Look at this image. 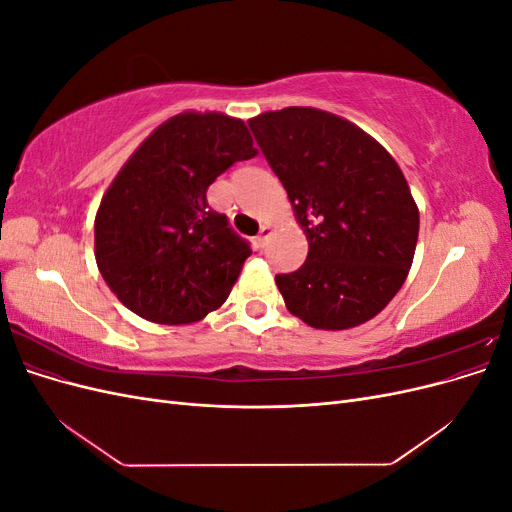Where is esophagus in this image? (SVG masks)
I'll use <instances>...</instances> for the list:
<instances>
[{
    "label": "esophagus",
    "mask_w": 512,
    "mask_h": 512,
    "mask_svg": "<svg viewBox=\"0 0 512 512\" xmlns=\"http://www.w3.org/2000/svg\"><path fill=\"white\" fill-rule=\"evenodd\" d=\"M269 235H271V226H260V232H258V239H256V243L260 245V247H265L267 245V239H269Z\"/></svg>",
    "instance_id": "obj_1"
}]
</instances>
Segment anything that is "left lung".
Segmentation results:
<instances>
[{"label": "left lung", "instance_id": "1", "mask_svg": "<svg viewBox=\"0 0 512 512\" xmlns=\"http://www.w3.org/2000/svg\"><path fill=\"white\" fill-rule=\"evenodd\" d=\"M247 123L309 243L301 269L275 275L288 312L331 331L374 318L406 282L418 239L401 168L361 128L318 108Z\"/></svg>", "mask_w": 512, "mask_h": 512}]
</instances>
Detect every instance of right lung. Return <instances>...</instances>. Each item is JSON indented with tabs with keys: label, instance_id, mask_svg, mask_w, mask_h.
<instances>
[{
	"label": "right lung",
	"instance_id": "right-lung-1",
	"mask_svg": "<svg viewBox=\"0 0 512 512\" xmlns=\"http://www.w3.org/2000/svg\"><path fill=\"white\" fill-rule=\"evenodd\" d=\"M254 156L241 119L181 113L123 164L96 215V262L134 314L185 324L228 299L252 250L209 207L207 190L228 166Z\"/></svg>",
	"mask_w": 512,
	"mask_h": 512
}]
</instances>
